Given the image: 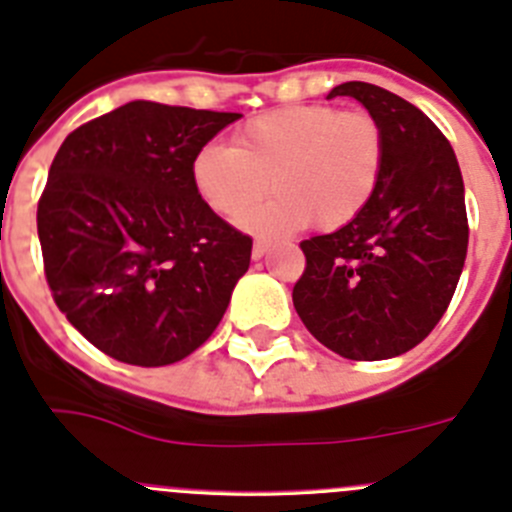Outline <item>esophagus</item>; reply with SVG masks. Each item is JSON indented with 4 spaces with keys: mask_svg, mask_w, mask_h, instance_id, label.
Here are the masks:
<instances>
[{
    "mask_svg": "<svg viewBox=\"0 0 512 512\" xmlns=\"http://www.w3.org/2000/svg\"><path fill=\"white\" fill-rule=\"evenodd\" d=\"M266 251H269V241H264V238H256V241H253V251H251L253 259H261Z\"/></svg>",
    "mask_w": 512,
    "mask_h": 512,
    "instance_id": "1",
    "label": "esophagus"
}]
</instances>
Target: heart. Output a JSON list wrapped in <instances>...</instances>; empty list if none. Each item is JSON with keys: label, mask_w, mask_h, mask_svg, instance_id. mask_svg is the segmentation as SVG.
<instances>
[{"label": "heart", "mask_w": 512, "mask_h": 512, "mask_svg": "<svg viewBox=\"0 0 512 512\" xmlns=\"http://www.w3.org/2000/svg\"><path fill=\"white\" fill-rule=\"evenodd\" d=\"M384 133L369 112L333 104H292L256 115L235 130L233 148L205 146L192 161L205 205L235 220L274 192L241 223L261 233L318 230L354 223L384 174Z\"/></svg>", "instance_id": "b5f03b06"}]
</instances>
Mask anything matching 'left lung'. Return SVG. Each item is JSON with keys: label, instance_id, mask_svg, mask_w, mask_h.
Wrapping results in <instances>:
<instances>
[{"label": "left lung", "instance_id": "8db88e82", "mask_svg": "<svg viewBox=\"0 0 512 512\" xmlns=\"http://www.w3.org/2000/svg\"><path fill=\"white\" fill-rule=\"evenodd\" d=\"M384 133L374 200L346 228L300 243L297 315L325 348L351 361L392 359L418 346L449 307L467 259L469 223L459 161L431 117L397 94L346 81Z\"/></svg>", "mask_w": 512, "mask_h": 512}]
</instances>
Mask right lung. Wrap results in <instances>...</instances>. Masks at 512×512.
I'll list each match as a JSON object with an SVG mask.
<instances>
[{
	"label": "right lung",
	"mask_w": 512,
	"mask_h": 512,
	"mask_svg": "<svg viewBox=\"0 0 512 512\" xmlns=\"http://www.w3.org/2000/svg\"><path fill=\"white\" fill-rule=\"evenodd\" d=\"M238 117L135 99L58 148L38 202L45 279L112 359L174 364L223 320L253 241L205 205L192 161Z\"/></svg>",
	"instance_id": "right-lung-1"
}]
</instances>
